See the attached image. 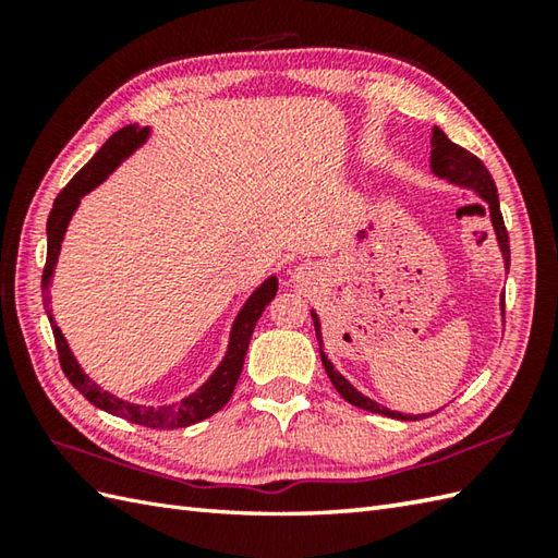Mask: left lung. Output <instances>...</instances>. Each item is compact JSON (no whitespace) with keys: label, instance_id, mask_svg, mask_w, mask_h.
<instances>
[{"label":"left lung","instance_id":"8db88e82","mask_svg":"<svg viewBox=\"0 0 558 558\" xmlns=\"http://www.w3.org/2000/svg\"><path fill=\"white\" fill-rule=\"evenodd\" d=\"M432 172L436 177H441V180H448L450 184H458V186H465L472 189L484 204L489 206V216H492V225H494V232H496V240H499L501 246V254H504V264L506 270L511 266V246H508V232H506V225H504V216H501V206H499V192H496V184L492 180L489 170L484 168V162L472 156L470 150H465L462 146L453 144L441 129L434 126L432 132ZM506 310L504 298H501V314ZM314 318V328H316V340H318V352H322V362H324V369L330 378V384L336 386L338 393L345 398L350 405L354 408H362L366 412H376V414H384V417H393V420H402V422H414V420H422V417H429V414H402V412H393L384 405H378L372 398L362 396L357 388H354L345 376L340 372L333 369V364L326 357L324 352V338H322V322H318L316 312H312ZM434 414V412H432Z\"/></svg>","mask_w":558,"mask_h":558}]
</instances>
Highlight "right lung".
I'll use <instances>...</instances> for the list:
<instances>
[{"label":"right lung","mask_w":558,"mask_h":558,"mask_svg":"<svg viewBox=\"0 0 558 558\" xmlns=\"http://www.w3.org/2000/svg\"><path fill=\"white\" fill-rule=\"evenodd\" d=\"M150 129L148 126H138V124H129L120 132L112 134L105 146L93 156L83 168L74 174L59 196L54 198V206L50 210V218H47V260H45V270H43V302H45V312L47 318H50L54 342H57V354H59V364H62V372L71 381L78 393L86 398L93 405L114 414V417H122L126 422H134L141 426H150V429H182V426L196 424L201 420L216 414L220 408L228 405V400L232 398V390L240 381L244 357H246V348L248 340H252L254 326L258 322V316L264 314L268 302L276 298L278 292V280L268 278L264 280L252 298L246 300V304L236 314L232 330H230V345L228 352H225L222 362L218 364V369L210 374L208 381L201 386L196 393L186 396L180 402H172V405H160V408H150V405H134V402H126L122 398H117L108 390H102L88 374H83L78 366L76 357L71 354L66 340L62 336V330L54 324L52 310H50V282H52V272L54 264L59 256V248H62V240L66 232V225L74 216V210L78 208L81 198L88 192H93L105 177H108L117 165H120L126 156L144 144L148 138Z\"/></svg>","instance_id":"obj_1"}]
</instances>
